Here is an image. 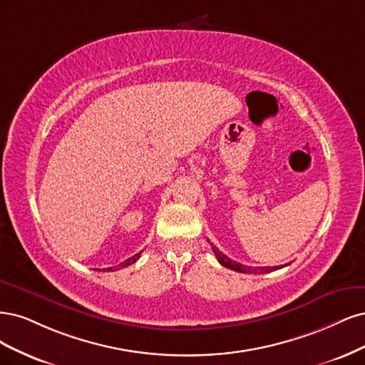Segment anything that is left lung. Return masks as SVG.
I'll return each mask as SVG.
<instances>
[{
	"instance_id": "obj_1",
	"label": "left lung",
	"mask_w": 365,
	"mask_h": 365,
	"mask_svg": "<svg viewBox=\"0 0 365 365\" xmlns=\"http://www.w3.org/2000/svg\"><path fill=\"white\" fill-rule=\"evenodd\" d=\"M212 245V250H214V253H215V257L218 259V262L222 265V267H226V268H230V269H233V272H238V273H247V274H256V273H269V272H274V269H277V267H259V268H252V267H247V265H242V264H240V262H237V261H233V259H230V257H227L225 253L222 252H220L217 247L214 245V244H210ZM288 265V264H287ZM284 265H280L279 268H282Z\"/></svg>"
}]
</instances>
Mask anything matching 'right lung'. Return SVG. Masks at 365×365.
<instances>
[{
  "label": "right lung",
  "mask_w": 365,
  "mask_h": 365,
  "mask_svg": "<svg viewBox=\"0 0 365 365\" xmlns=\"http://www.w3.org/2000/svg\"><path fill=\"white\" fill-rule=\"evenodd\" d=\"M139 256H140V252L136 253V255H133L132 257H128V259H125L124 262H121V264H118V265H115V267L108 268V272H116V269H118V268H124V267L132 265V264H135V262L139 259ZM104 269H106V268H104Z\"/></svg>",
  "instance_id": "right-lung-1"
}]
</instances>
